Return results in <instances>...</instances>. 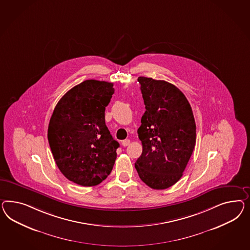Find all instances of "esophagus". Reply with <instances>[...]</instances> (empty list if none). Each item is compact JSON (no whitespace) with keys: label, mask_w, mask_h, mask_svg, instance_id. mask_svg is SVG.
Listing matches in <instances>:
<instances>
[{"label":"esophagus","mask_w":250,"mask_h":250,"mask_svg":"<svg viewBox=\"0 0 250 250\" xmlns=\"http://www.w3.org/2000/svg\"><path fill=\"white\" fill-rule=\"evenodd\" d=\"M122 145L124 146H127L130 145V140L129 139H125V140H123L122 141Z\"/></svg>","instance_id":"obj_1"}]
</instances>
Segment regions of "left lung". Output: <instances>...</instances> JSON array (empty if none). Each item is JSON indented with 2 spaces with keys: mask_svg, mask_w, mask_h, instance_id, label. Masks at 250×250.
<instances>
[{
  "mask_svg": "<svg viewBox=\"0 0 250 250\" xmlns=\"http://www.w3.org/2000/svg\"><path fill=\"white\" fill-rule=\"evenodd\" d=\"M146 112L137 130L142 155L135 167L153 189L168 188L183 176L196 145V123L187 97L168 82L138 77Z\"/></svg>",
  "mask_w": 250,
  "mask_h": 250,
  "instance_id": "1",
  "label": "left lung"
}]
</instances>
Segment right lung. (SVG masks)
Here are the masks:
<instances>
[{
  "mask_svg": "<svg viewBox=\"0 0 250 250\" xmlns=\"http://www.w3.org/2000/svg\"><path fill=\"white\" fill-rule=\"evenodd\" d=\"M114 83L86 80L69 90L57 103L48 126V141L62 174L83 187L107 177L119 143L105 125V107Z\"/></svg>",
  "mask_w": 250,
  "mask_h": 250,
  "instance_id": "obj_1",
  "label": "right lung"
}]
</instances>
